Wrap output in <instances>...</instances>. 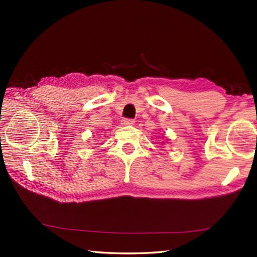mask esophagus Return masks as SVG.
Listing matches in <instances>:
<instances>
[{
	"mask_svg": "<svg viewBox=\"0 0 257 257\" xmlns=\"http://www.w3.org/2000/svg\"><path fill=\"white\" fill-rule=\"evenodd\" d=\"M135 123V121L133 119H129V118H123L121 120V124L122 125H133Z\"/></svg>",
	"mask_w": 257,
	"mask_h": 257,
	"instance_id": "34e87169",
	"label": "esophagus"
}]
</instances>
